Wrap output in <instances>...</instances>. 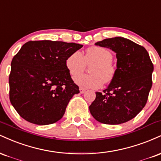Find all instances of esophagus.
I'll use <instances>...</instances> for the list:
<instances>
[{
  "instance_id": "34e87169",
  "label": "esophagus",
  "mask_w": 161,
  "mask_h": 161,
  "mask_svg": "<svg viewBox=\"0 0 161 161\" xmlns=\"http://www.w3.org/2000/svg\"><path fill=\"white\" fill-rule=\"evenodd\" d=\"M79 91H80L81 94H83V93H85V92H86V89H84V88H79Z\"/></svg>"
}]
</instances>
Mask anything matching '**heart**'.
<instances>
[{"label": "heart", "instance_id": "1", "mask_svg": "<svg viewBox=\"0 0 161 161\" xmlns=\"http://www.w3.org/2000/svg\"><path fill=\"white\" fill-rule=\"evenodd\" d=\"M113 55L105 47L93 46L86 50L83 55L80 51L72 53L66 58V66L71 75H75L74 82L81 88H98L103 82H111L116 73V69L111 64ZM86 64H92L91 75H80L85 69Z\"/></svg>", "mask_w": 161, "mask_h": 161}]
</instances>
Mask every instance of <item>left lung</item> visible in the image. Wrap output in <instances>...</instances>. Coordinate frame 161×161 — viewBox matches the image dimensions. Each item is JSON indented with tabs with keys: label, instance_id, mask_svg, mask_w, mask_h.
Masks as SVG:
<instances>
[{
	"label": "left lung",
	"instance_id": "left-lung-1",
	"mask_svg": "<svg viewBox=\"0 0 161 161\" xmlns=\"http://www.w3.org/2000/svg\"><path fill=\"white\" fill-rule=\"evenodd\" d=\"M95 45L116 53L117 68L104 93L96 92L90 113L101 123L121 124L133 119L145 106L152 86L154 65L145 47L126 38H106Z\"/></svg>",
	"mask_w": 161,
	"mask_h": 161
}]
</instances>
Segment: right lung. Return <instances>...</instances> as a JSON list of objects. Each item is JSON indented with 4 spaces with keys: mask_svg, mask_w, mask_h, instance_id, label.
<instances>
[{
    "mask_svg": "<svg viewBox=\"0 0 161 161\" xmlns=\"http://www.w3.org/2000/svg\"><path fill=\"white\" fill-rule=\"evenodd\" d=\"M83 45L52 41H30L11 62L10 101L19 115L37 125L60 120L79 86L71 78L66 58Z\"/></svg>",
    "mask_w": 161,
    "mask_h": 161,
    "instance_id": "add662e5",
    "label": "right lung"
}]
</instances>
